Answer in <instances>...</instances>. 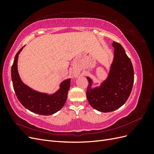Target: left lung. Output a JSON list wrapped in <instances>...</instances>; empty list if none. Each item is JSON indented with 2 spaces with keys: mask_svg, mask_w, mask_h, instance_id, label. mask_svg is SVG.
Segmentation results:
<instances>
[{
  "mask_svg": "<svg viewBox=\"0 0 154 154\" xmlns=\"http://www.w3.org/2000/svg\"><path fill=\"white\" fill-rule=\"evenodd\" d=\"M114 60L108 78L100 87L91 88L89 82L86 92L91 106L102 112H109L119 109L125 104L131 93L134 80V72L131 60L120 44L113 42Z\"/></svg>",
  "mask_w": 154,
  "mask_h": 154,
  "instance_id": "left-lung-1",
  "label": "left lung"
}]
</instances>
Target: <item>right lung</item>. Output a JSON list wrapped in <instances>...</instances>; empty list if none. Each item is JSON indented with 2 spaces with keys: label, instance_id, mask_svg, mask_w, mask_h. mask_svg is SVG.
<instances>
[{
  "label": "right lung",
  "instance_id": "obj_1",
  "mask_svg": "<svg viewBox=\"0 0 154 154\" xmlns=\"http://www.w3.org/2000/svg\"><path fill=\"white\" fill-rule=\"evenodd\" d=\"M23 48L15 55L11 67V79L17 98L26 109L32 112L44 116L53 114L61 109L66 103L67 93L71 86V78L60 83L59 89L53 94H48L32 89L22 82L18 72V54Z\"/></svg>",
  "mask_w": 154,
  "mask_h": 154
}]
</instances>
